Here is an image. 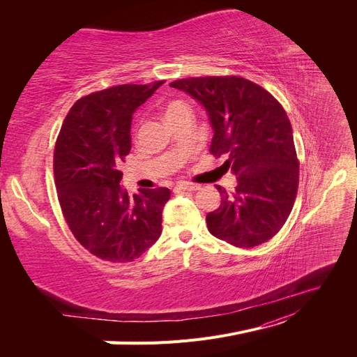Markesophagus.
Instances as JSON below:
<instances>
[{
    "label": "esophagus",
    "instance_id": "34e87169",
    "mask_svg": "<svg viewBox=\"0 0 357 357\" xmlns=\"http://www.w3.org/2000/svg\"><path fill=\"white\" fill-rule=\"evenodd\" d=\"M199 188V185H193V183H180V185H177V189L180 190H198Z\"/></svg>",
    "mask_w": 357,
    "mask_h": 357
}]
</instances>
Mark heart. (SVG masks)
<instances>
[{
  "instance_id": "obj_1",
  "label": "heart",
  "mask_w": 357,
  "mask_h": 357,
  "mask_svg": "<svg viewBox=\"0 0 357 357\" xmlns=\"http://www.w3.org/2000/svg\"><path fill=\"white\" fill-rule=\"evenodd\" d=\"M189 107L185 101L181 100H171L164 105V116L168 122H171L172 119H176L180 113L188 112Z\"/></svg>"
}]
</instances>
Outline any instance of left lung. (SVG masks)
I'll return each mask as SVG.
<instances>
[{"instance_id": "8db88e82", "label": "left lung", "mask_w": 357, "mask_h": 357, "mask_svg": "<svg viewBox=\"0 0 357 357\" xmlns=\"http://www.w3.org/2000/svg\"><path fill=\"white\" fill-rule=\"evenodd\" d=\"M198 101L213 129L210 152L236 177L231 193L207 214L211 235L235 247L262 244L282 229L295 204L299 164L286 112L261 86L236 75L169 83Z\"/></svg>"}]
</instances>
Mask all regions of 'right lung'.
<instances>
[{
	"mask_svg": "<svg viewBox=\"0 0 357 357\" xmlns=\"http://www.w3.org/2000/svg\"><path fill=\"white\" fill-rule=\"evenodd\" d=\"M162 83L121 84L83 96L61 128L53 171L63 218L75 240L104 261L132 262L162 232L169 189H138L129 197L121 185L132 114Z\"/></svg>",
	"mask_w": 357,
	"mask_h": 357,
	"instance_id": "add662e5",
	"label": "right lung"
}]
</instances>
